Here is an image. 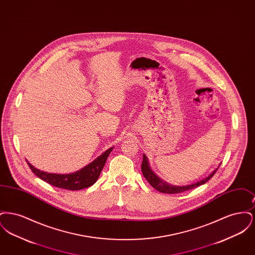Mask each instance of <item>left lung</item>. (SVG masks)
<instances>
[{
	"label": "left lung",
	"instance_id": "8db88e82",
	"mask_svg": "<svg viewBox=\"0 0 255 255\" xmlns=\"http://www.w3.org/2000/svg\"><path fill=\"white\" fill-rule=\"evenodd\" d=\"M217 170H218V168L214 170L208 177H206V179H204L200 182H196V183H192L190 185H185V186H173V185L168 184L167 182L161 181L157 175H155L152 172V170L150 169V167H149L148 160H147L145 155H143V159H142V163H141V171H142V174H143L146 180L155 189H157L158 191L161 192V193H165V194L181 193V192H184V191L193 189L195 187H198V186L206 183L207 181H209L213 177V175L216 173Z\"/></svg>",
	"mask_w": 255,
	"mask_h": 255
}]
</instances>
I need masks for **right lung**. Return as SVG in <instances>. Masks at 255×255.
Listing matches in <instances>:
<instances>
[{
    "label": "right lung",
    "instance_id": "add662e5",
    "mask_svg": "<svg viewBox=\"0 0 255 255\" xmlns=\"http://www.w3.org/2000/svg\"><path fill=\"white\" fill-rule=\"evenodd\" d=\"M113 147L104 152L101 156L96 158L93 162L88 164L84 168L76 171L72 174H51L43 172L33 167L29 162H27L29 168L41 180L48 182L49 184L68 190H80L86 187L93 185L97 182L101 171L103 169L107 158L112 152Z\"/></svg>",
    "mask_w": 255,
    "mask_h": 255
}]
</instances>
